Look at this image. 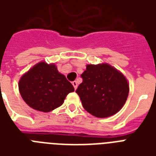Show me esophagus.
Listing matches in <instances>:
<instances>
[{
  "label": "esophagus",
  "instance_id": "34e87169",
  "mask_svg": "<svg viewBox=\"0 0 156 156\" xmlns=\"http://www.w3.org/2000/svg\"><path fill=\"white\" fill-rule=\"evenodd\" d=\"M72 84H73V87H74V89H77V87H78V82L77 81H73V82H72Z\"/></svg>",
  "mask_w": 156,
  "mask_h": 156
}]
</instances>
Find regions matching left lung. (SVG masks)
Instances as JSON below:
<instances>
[{
  "label": "left lung",
  "mask_w": 156,
  "mask_h": 156,
  "mask_svg": "<svg viewBox=\"0 0 156 156\" xmlns=\"http://www.w3.org/2000/svg\"><path fill=\"white\" fill-rule=\"evenodd\" d=\"M76 92L83 108L93 116L104 118L116 114L129 95L126 77L108 64L87 65Z\"/></svg>",
  "instance_id": "8db88e82"
}]
</instances>
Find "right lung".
Masks as SVG:
<instances>
[{
    "mask_svg": "<svg viewBox=\"0 0 156 156\" xmlns=\"http://www.w3.org/2000/svg\"><path fill=\"white\" fill-rule=\"evenodd\" d=\"M18 88L23 100L40 112L52 111L64 103L69 93L74 90L65 75L55 65L38 63L21 78Z\"/></svg>",
    "mask_w": 156,
    "mask_h": 156,
    "instance_id": "right-lung-1",
    "label": "right lung"
}]
</instances>
